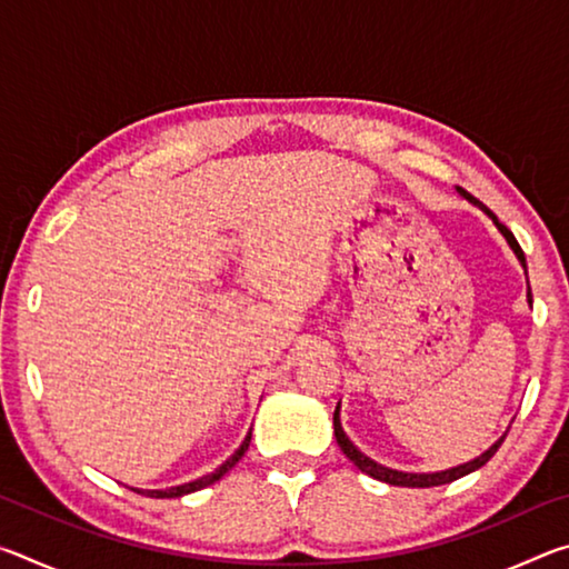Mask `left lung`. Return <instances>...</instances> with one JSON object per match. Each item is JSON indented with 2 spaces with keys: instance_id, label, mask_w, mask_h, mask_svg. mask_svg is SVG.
<instances>
[{
  "instance_id": "obj_1",
  "label": "left lung",
  "mask_w": 569,
  "mask_h": 569,
  "mask_svg": "<svg viewBox=\"0 0 569 569\" xmlns=\"http://www.w3.org/2000/svg\"><path fill=\"white\" fill-rule=\"evenodd\" d=\"M457 192L465 200H469L471 206H477L489 220H492L495 228L499 230V233H502L505 243L509 246V250H512L515 258L519 261V266L525 268V276H527L525 253H522V248H519L517 238L512 236V230L499 223V218L492 213V210H489L487 206H481L479 200L475 196H469L467 190L457 188ZM527 303L532 306V291H529V286H527ZM333 435H336V441H339V447H341L343 455L353 461V467H359L363 475H369V477L379 479V481H387V485H393V487H439V485H449V481H455L459 477H467V475H471V471H477L479 467H485L487 461L497 455V449L502 447V441L507 437V435H502L487 451H481L479 457H475L471 461H465V465H457V467H449V469H441V471H399V469H391L387 465H379V461H373L371 457H366L363 451L356 447L349 437H346V431L341 427V401H339V407H336V411H333Z\"/></svg>"
}]
</instances>
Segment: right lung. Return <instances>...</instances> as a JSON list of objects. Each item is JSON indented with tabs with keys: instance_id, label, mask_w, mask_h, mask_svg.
<instances>
[{
	"instance_id": "1",
	"label": "right lung",
	"mask_w": 569,
	"mask_h": 569,
	"mask_svg": "<svg viewBox=\"0 0 569 569\" xmlns=\"http://www.w3.org/2000/svg\"><path fill=\"white\" fill-rule=\"evenodd\" d=\"M250 429H253V427H250ZM248 445H250V431L246 435L243 445H240V447L233 451V455H230V457L223 461V465H220L216 471H210V475H206V477H198V479H192V481H186V485H178V487H170V489H134V487H132V492L146 495V497H156V499H172V497H182V495L198 492V489H203V487H208V485H213V481H218L220 477H223L226 471L233 469V467L238 465V459L246 455Z\"/></svg>"
}]
</instances>
